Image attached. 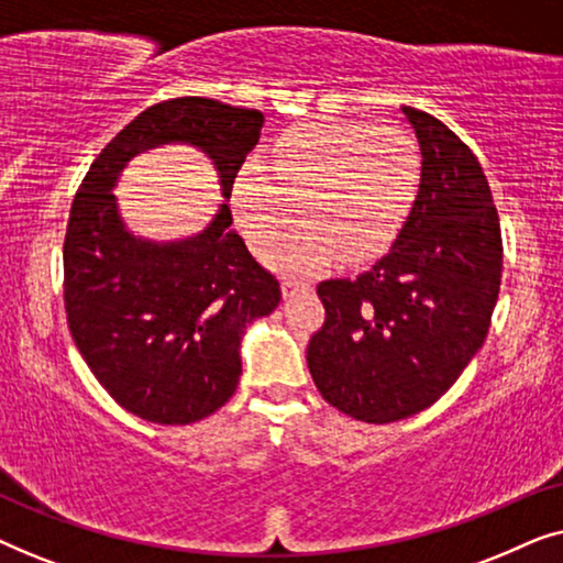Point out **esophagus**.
<instances>
[{
  "mask_svg": "<svg viewBox=\"0 0 563 563\" xmlns=\"http://www.w3.org/2000/svg\"><path fill=\"white\" fill-rule=\"evenodd\" d=\"M302 289H307V284L297 282V279H284V282H282V295H284V297H295V295H299V291H302Z\"/></svg>",
  "mask_w": 563,
  "mask_h": 563,
  "instance_id": "1",
  "label": "esophagus"
}]
</instances>
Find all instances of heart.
<instances>
[{
	"label": "heart",
	"instance_id": "obj_1",
	"mask_svg": "<svg viewBox=\"0 0 563 563\" xmlns=\"http://www.w3.org/2000/svg\"><path fill=\"white\" fill-rule=\"evenodd\" d=\"M422 153L399 125L312 118L284 128L258 164L233 181V218L253 251L289 225L302 230L274 245L268 264L312 274L338 261L379 258L395 243L418 199Z\"/></svg>",
	"mask_w": 563,
	"mask_h": 563
}]
</instances>
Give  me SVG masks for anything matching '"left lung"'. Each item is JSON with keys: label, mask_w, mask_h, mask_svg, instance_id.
Masks as SVG:
<instances>
[{"label": "left lung", "mask_w": 563, "mask_h": 563, "mask_svg": "<svg viewBox=\"0 0 563 563\" xmlns=\"http://www.w3.org/2000/svg\"><path fill=\"white\" fill-rule=\"evenodd\" d=\"M422 151L418 199L391 251L356 279L318 284L314 387L361 422L441 399L482 349L503 279V230L479 161L433 114L402 107Z\"/></svg>", "instance_id": "obj_1"}]
</instances>
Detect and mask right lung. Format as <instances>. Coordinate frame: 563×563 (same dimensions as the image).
Segmentation results:
<instances>
[{"instance_id": "obj_1", "label": "right lung", "mask_w": 563, "mask_h": 563, "mask_svg": "<svg viewBox=\"0 0 563 563\" xmlns=\"http://www.w3.org/2000/svg\"><path fill=\"white\" fill-rule=\"evenodd\" d=\"M264 114L205 97L148 107L89 166L68 214L64 305L68 330L114 402L158 426H189L220 410L241 379V335L274 312L279 279L230 230L222 205L202 235L145 243L120 222L112 187L135 153L191 143L214 158L230 197Z\"/></svg>"}]
</instances>
